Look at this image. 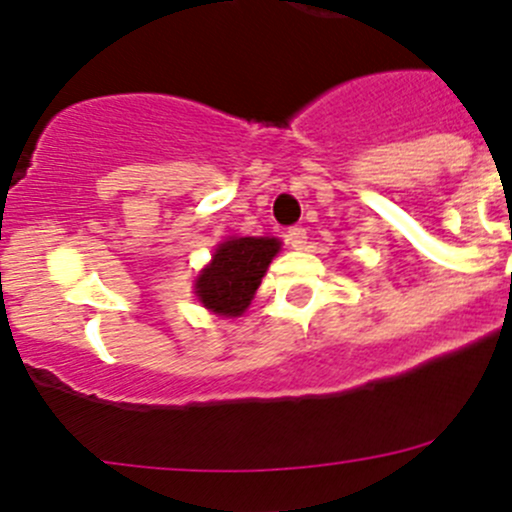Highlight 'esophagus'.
<instances>
[{"label":"esophagus","mask_w":512,"mask_h":512,"mask_svg":"<svg viewBox=\"0 0 512 512\" xmlns=\"http://www.w3.org/2000/svg\"><path fill=\"white\" fill-rule=\"evenodd\" d=\"M287 242L294 247V250H302V247L307 245V230H304V227H299V225L289 227Z\"/></svg>","instance_id":"34e87169"}]
</instances>
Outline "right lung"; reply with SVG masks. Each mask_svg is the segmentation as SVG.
<instances>
[{
  "mask_svg": "<svg viewBox=\"0 0 512 512\" xmlns=\"http://www.w3.org/2000/svg\"><path fill=\"white\" fill-rule=\"evenodd\" d=\"M277 250L280 240L275 237H232L215 250L213 262L195 282V294L215 314L237 317L250 304Z\"/></svg>",
  "mask_w": 512,
  "mask_h": 512,
  "instance_id": "add662e5",
  "label": "right lung"
}]
</instances>
